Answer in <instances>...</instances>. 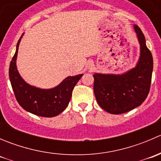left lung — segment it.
<instances>
[{
    "label": "left lung",
    "instance_id": "obj_1",
    "mask_svg": "<svg viewBox=\"0 0 161 161\" xmlns=\"http://www.w3.org/2000/svg\"><path fill=\"white\" fill-rule=\"evenodd\" d=\"M140 44V57L135 68L122 75H93V90L97 103L104 111L119 114L137 108L148 96L153 61L146 39L138 25H134Z\"/></svg>",
    "mask_w": 161,
    "mask_h": 161
}]
</instances>
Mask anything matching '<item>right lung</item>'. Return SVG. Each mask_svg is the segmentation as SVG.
I'll use <instances>...</instances> for the list:
<instances>
[{"label":"right lung","mask_w":161,"mask_h":161,"mask_svg":"<svg viewBox=\"0 0 161 161\" xmlns=\"http://www.w3.org/2000/svg\"><path fill=\"white\" fill-rule=\"evenodd\" d=\"M23 35V34H22ZM9 66V79L18 103L26 111L37 116L52 118L61 114L69 105L71 93L82 74L69 76L54 88L43 90L29 85L19 75L16 67V58L19 43Z\"/></svg>","instance_id":"right-lung-1"}]
</instances>
